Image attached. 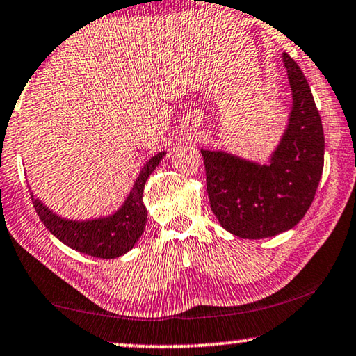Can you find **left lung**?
Wrapping results in <instances>:
<instances>
[{"instance_id": "obj_1", "label": "left lung", "mask_w": 356, "mask_h": 356, "mask_svg": "<svg viewBox=\"0 0 356 356\" xmlns=\"http://www.w3.org/2000/svg\"><path fill=\"white\" fill-rule=\"evenodd\" d=\"M292 90L289 127L270 165L200 151L207 194L220 225L242 239H264L296 226L315 199L324 165V133L310 85L282 54Z\"/></svg>"}]
</instances>
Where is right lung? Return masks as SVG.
I'll return each instance as SVG.
<instances>
[{"label":"right lung","instance_id":"right-lung-1","mask_svg":"<svg viewBox=\"0 0 356 356\" xmlns=\"http://www.w3.org/2000/svg\"><path fill=\"white\" fill-rule=\"evenodd\" d=\"M165 152H159L143 167L125 204L112 216L90 221H70L54 215L32 194L33 207L40 220L59 241L70 249L96 259H117L127 254L146 228V207L143 204L144 184Z\"/></svg>","mask_w":356,"mask_h":356}]
</instances>
